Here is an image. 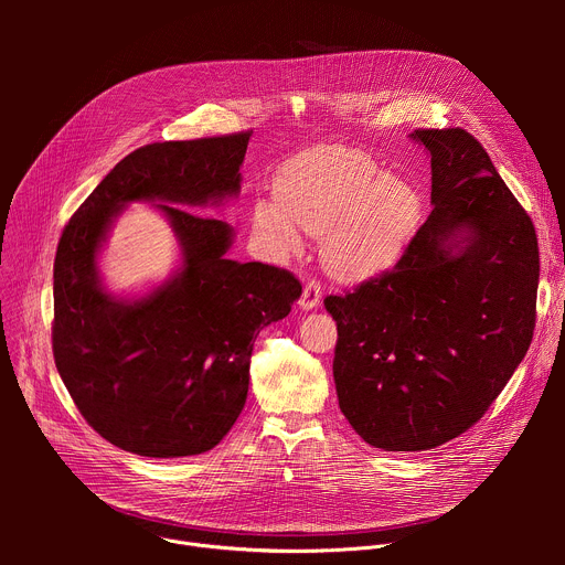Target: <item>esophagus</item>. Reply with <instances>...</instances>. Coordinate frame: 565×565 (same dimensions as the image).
<instances>
[{
  "label": "esophagus",
  "mask_w": 565,
  "mask_h": 565,
  "mask_svg": "<svg viewBox=\"0 0 565 565\" xmlns=\"http://www.w3.org/2000/svg\"><path fill=\"white\" fill-rule=\"evenodd\" d=\"M321 301V286L319 281L310 279L306 286H303V292H301V299H299V308L301 310H312L317 308Z\"/></svg>",
  "instance_id": "1"
}]
</instances>
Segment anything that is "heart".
Returning a JSON list of instances; mask_svg holds the SVG:
<instances>
[{"instance_id":"b5f03b06","label":"heart","mask_w":565,"mask_h":565,"mask_svg":"<svg viewBox=\"0 0 565 565\" xmlns=\"http://www.w3.org/2000/svg\"><path fill=\"white\" fill-rule=\"evenodd\" d=\"M255 214L284 250L301 246L297 225L321 232V264L335 279L358 284L397 264L416 232L420 199L366 158L312 153L277 174L275 201H262Z\"/></svg>"}]
</instances>
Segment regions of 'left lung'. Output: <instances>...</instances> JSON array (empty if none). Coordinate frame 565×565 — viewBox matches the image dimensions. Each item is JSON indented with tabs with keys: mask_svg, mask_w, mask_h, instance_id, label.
I'll use <instances>...</instances> for the list:
<instances>
[{
	"mask_svg": "<svg viewBox=\"0 0 565 565\" xmlns=\"http://www.w3.org/2000/svg\"><path fill=\"white\" fill-rule=\"evenodd\" d=\"M431 158V214L395 268L324 299L333 377L358 436L425 451L467 431L525 358L536 312V232L465 129H416Z\"/></svg>",
	"mask_w": 565,
	"mask_h": 565,
	"instance_id": "1",
	"label": "left lung"
}]
</instances>
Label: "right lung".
<instances>
[{
  "label": "right lung",
  "mask_w": 565,
  "mask_h": 565,
  "mask_svg": "<svg viewBox=\"0 0 565 565\" xmlns=\"http://www.w3.org/2000/svg\"><path fill=\"white\" fill-rule=\"evenodd\" d=\"M250 134L145 145L66 223L53 264V355L85 420L149 458L196 456L246 405L262 329L290 312L301 284L281 268L227 257L234 227L196 214L241 192ZM149 202L171 223L182 262L140 296H114L97 259L115 218Z\"/></svg>",
  "instance_id": "obj_1"
}]
</instances>
